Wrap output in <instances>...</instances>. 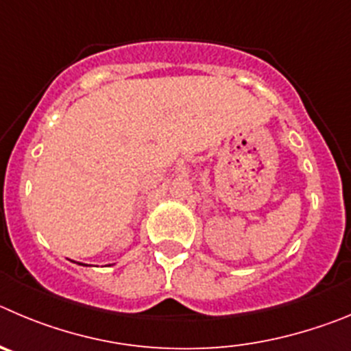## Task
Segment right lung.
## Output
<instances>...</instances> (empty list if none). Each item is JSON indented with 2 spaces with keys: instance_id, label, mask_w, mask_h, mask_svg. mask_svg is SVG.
Returning a JSON list of instances; mask_svg holds the SVG:
<instances>
[{
  "instance_id": "add662e5",
  "label": "right lung",
  "mask_w": 351,
  "mask_h": 351,
  "mask_svg": "<svg viewBox=\"0 0 351 351\" xmlns=\"http://www.w3.org/2000/svg\"><path fill=\"white\" fill-rule=\"evenodd\" d=\"M80 266H85V264H80Z\"/></svg>"
}]
</instances>
